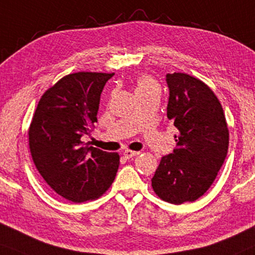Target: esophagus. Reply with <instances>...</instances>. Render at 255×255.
Wrapping results in <instances>:
<instances>
[{"label": "esophagus", "instance_id": "obj_1", "mask_svg": "<svg viewBox=\"0 0 255 255\" xmlns=\"http://www.w3.org/2000/svg\"><path fill=\"white\" fill-rule=\"evenodd\" d=\"M140 154V151H135V150H130V149H126L124 150V155L125 157H127V159H130V157L133 156H136Z\"/></svg>", "mask_w": 255, "mask_h": 255}]
</instances>
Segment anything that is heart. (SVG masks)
I'll list each match as a JSON object with an SVG mask.
<instances>
[{"mask_svg":"<svg viewBox=\"0 0 255 255\" xmlns=\"http://www.w3.org/2000/svg\"><path fill=\"white\" fill-rule=\"evenodd\" d=\"M160 87L153 77L148 75H142L136 80V87H135V94L142 95L147 93H157L159 94Z\"/></svg>","mask_w":255,"mask_h":255,"instance_id":"1","label":"heart"}]
</instances>
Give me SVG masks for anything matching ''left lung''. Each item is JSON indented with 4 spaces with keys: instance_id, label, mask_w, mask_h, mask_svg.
<instances>
[{
    "instance_id": "left-lung-1",
    "label": "left lung",
    "mask_w": 255,
    "mask_h": 255,
    "mask_svg": "<svg viewBox=\"0 0 255 255\" xmlns=\"http://www.w3.org/2000/svg\"><path fill=\"white\" fill-rule=\"evenodd\" d=\"M167 118L178 128L176 147L162 156L151 187L163 201L192 202L214 182L226 159L230 131L222 106L209 87L185 73L167 74Z\"/></svg>"
}]
</instances>
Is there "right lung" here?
<instances>
[{"mask_svg": "<svg viewBox=\"0 0 255 255\" xmlns=\"http://www.w3.org/2000/svg\"><path fill=\"white\" fill-rule=\"evenodd\" d=\"M114 73L68 74L48 88L28 129L29 149L50 188L72 202L99 199L120 165L118 153L85 146L81 137L98 122L102 89Z\"/></svg>", "mask_w": 255, "mask_h": 255, "instance_id": "add662e5", "label": "right lung"}]
</instances>
